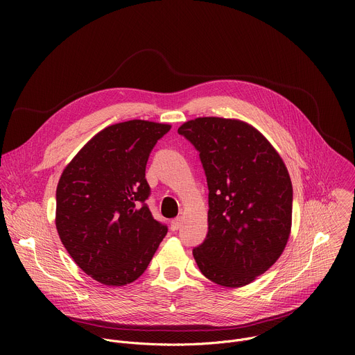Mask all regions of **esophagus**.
Returning a JSON list of instances; mask_svg holds the SVG:
<instances>
[{"mask_svg": "<svg viewBox=\"0 0 355 355\" xmlns=\"http://www.w3.org/2000/svg\"><path fill=\"white\" fill-rule=\"evenodd\" d=\"M181 225H182V218H177V219L171 220V230H173V232L178 230V229L181 227Z\"/></svg>", "mask_w": 355, "mask_h": 355, "instance_id": "34e87169", "label": "esophagus"}]
</instances>
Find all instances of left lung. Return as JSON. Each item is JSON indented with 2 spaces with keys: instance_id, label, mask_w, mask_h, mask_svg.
Instances as JSON below:
<instances>
[{
  "instance_id": "8db88e82",
  "label": "left lung",
  "mask_w": 355,
  "mask_h": 355,
  "mask_svg": "<svg viewBox=\"0 0 355 355\" xmlns=\"http://www.w3.org/2000/svg\"><path fill=\"white\" fill-rule=\"evenodd\" d=\"M178 133L199 151L209 189L208 234L192 254L212 282L240 288L282 254L292 225V182L272 144L239 119L196 118Z\"/></svg>"
}]
</instances>
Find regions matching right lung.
I'll list each match as a JSON object with an SVG mask.
<instances>
[{
  "mask_svg": "<svg viewBox=\"0 0 355 355\" xmlns=\"http://www.w3.org/2000/svg\"><path fill=\"white\" fill-rule=\"evenodd\" d=\"M167 123L133 119L98 132L63 170L56 229L74 263L108 286L136 281L167 234L144 200L146 164Z\"/></svg>",
  "mask_w": 355,
  "mask_h": 355,
  "instance_id": "add662e5",
  "label": "right lung"
}]
</instances>
